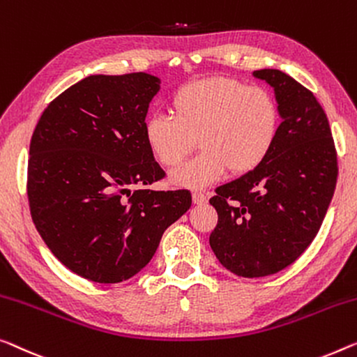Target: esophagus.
<instances>
[{
  "label": "esophagus",
  "instance_id": "34e87169",
  "mask_svg": "<svg viewBox=\"0 0 357 357\" xmlns=\"http://www.w3.org/2000/svg\"><path fill=\"white\" fill-rule=\"evenodd\" d=\"M192 202L195 205H204V204H206V202H208V197H206L205 194H202V192H194L192 194Z\"/></svg>",
  "mask_w": 357,
  "mask_h": 357
}]
</instances>
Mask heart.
<instances>
[{
  "instance_id": "1",
  "label": "heart",
  "mask_w": 357,
  "mask_h": 357,
  "mask_svg": "<svg viewBox=\"0 0 357 357\" xmlns=\"http://www.w3.org/2000/svg\"><path fill=\"white\" fill-rule=\"evenodd\" d=\"M169 114L149 116L144 139L165 168L184 162L199 139L202 152L169 174L176 188L204 189L229 169H257L273 149L279 131V107L263 86L227 77L197 79L181 86L169 100Z\"/></svg>"
}]
</instances>
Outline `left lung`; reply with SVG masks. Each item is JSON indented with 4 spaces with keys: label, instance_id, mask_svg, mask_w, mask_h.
<instances>
[{
    "label": "left lung",
    "instance_id": "8db88e82",
    "mask_svg": "<svg viewBox=\"0 0 357 357\" xmlns=\"http://www.w3.org/2000/svg\"><path fill=\"white\" fill-rule=\"evenodd\" d=\"M253 77L274 89L278 137L257 169L220 185L210 199L218 211L210 247L241 278L279 273L310 247L338 174L331 125L314 94L275 68Z\"/></svg>",
    "mask_w": 357,
    "mask_h": 357
}]
</instances>
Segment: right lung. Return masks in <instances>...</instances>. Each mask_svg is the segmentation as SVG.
<instances>
[{"instance_id":"right-lung-1","label":"right lung","mask_w":357,"mask_h":357,"mask_svg":"<svg viewBox=\"0 0 357 357\" xmlns=\"http://www.w3.org/2000/svg\"><path fill=\"white\" fill-rule=\"evenodd\" d=\"M158 89L160 78L144 72L89 75L47 105L31 136V220L52 255L88 280L139 273L192 204L189 190L147 189L165 176L144 139Z\"/></svg>"}]
</instances>
